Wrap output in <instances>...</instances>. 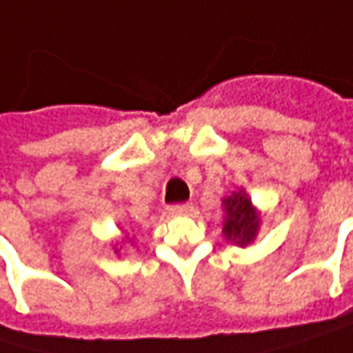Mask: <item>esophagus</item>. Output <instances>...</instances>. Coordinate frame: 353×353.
<instances>
[{"instance_id":"34e87169","label":"esophagus","mask_w":353,"mask_h":353,"mask_svg":"<svg viewBox=\"0 0 353 353\" xmlns=\"http://www.w3.org/2000/svg\"><path fill=\"white\" fill-rule=\"evenodd\" d=\"M170 210V214H176V216H183V214H190L194 208H192V203H174V205H170L168 208Z\"/></svg>"}]
</instances>
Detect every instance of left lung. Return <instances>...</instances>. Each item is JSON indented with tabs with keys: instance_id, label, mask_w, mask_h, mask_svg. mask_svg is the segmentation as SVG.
Returning <instances> with one entry per match:
<instances>
[{
	"instance_id": "8db88e82",
	"label": "left lung",
	"mask_w": 353,
	"mask_h": 353,
	"mask_svg": "<svg viewBox=\"0 0 353 353\" xmlns=\"http://www.w3.org/2000/svg\"><path fill=\"white\" fill-rule=\"evenodd\" d=\"M225 203V221H223V236L230 241H236L238 245H248L254 241L258 234L259 218L258 212L254 210L250 197L245 194H232Z\"/></svg>"
}]
</instances>
